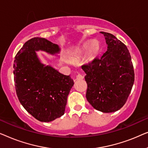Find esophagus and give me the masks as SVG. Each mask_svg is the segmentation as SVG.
Returning <instances> with one entry per match:
<instances>
[{
  "instance_id": "34e87169",
  "label": "esophagus",
  "mask_w": 148,
  "mask_h": 148,
  "mask_svg": "<svg viewBox=\"0 0 148 148\" xmlns=\"http://www.w3.org/2000/svg\"><path fill=\"white\" fill-rule=\"evenodd\" d=\"M84 79V75H82V74H77L76 75V78H75V80H81V79Z\"/></svg>"
}]
</instances>
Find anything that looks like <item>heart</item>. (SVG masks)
I'll list each match as a JSON object with an SVG mask.
<instances>
[{
    "label": "heart",
    "mask_w": 148,
    "mask_h": 148,
    "mask_svg": "<svg viewBox=\"0 0 148 148\" xmlns=\"http://www.w3.org/2000/svg\"><path fill=\"white\" fill-rule=\"evenodd\" d=\"M89 46H90V49H89V55H90V56L92 57V56H96L97 54H98L99 51H100V44H99V42L98 41H96V40H94V41L92 42L90 46V43L88 42V43L83 45L80 51L82 52L86 51V50L89 48Z\"/></svg>",
    "instance_id": "heart-1"
}]
</instances>
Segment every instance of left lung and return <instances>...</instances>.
I'll return each mask as SVG.
<instances>
[{"instance_id": "8db88e82", "label": "left lung", "mask_w": 148, "mask_h": 148, "mask_svg": "<svg viewBox=\"0 0 148 148\" xmlns=\"http://www.w3.org/2000/svg\"><path fill=\"white\" fill-rule=\"evenodd\" d=\"M106 52L82 66L86 73V98L95 109L113 112L124 106L134 83L135 73L127 46L112 34L101 32Z\"/></svg>"}]
</instances>
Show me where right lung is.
Masks as SVG:
<instances>
[{
	"mask_svg": "<svg viewBox=\"0 0 148 148\" xmlns=\"http://www.w3.org/2000/svg\"><path fill=\"white\" fill-rule=\"evenodd\" d=\"M54 55L60 48L42 38H33L17 52L13 64L14 82L23 108L41 122H50L64 114L67 97L73 86L69 75L41 62L36 52Z\"/></svg>",
	"mask_w": 148,
	"mask_h": 148,
	"instance_id": "add662e5",
	"label": "right lung"
}]
</instances>
